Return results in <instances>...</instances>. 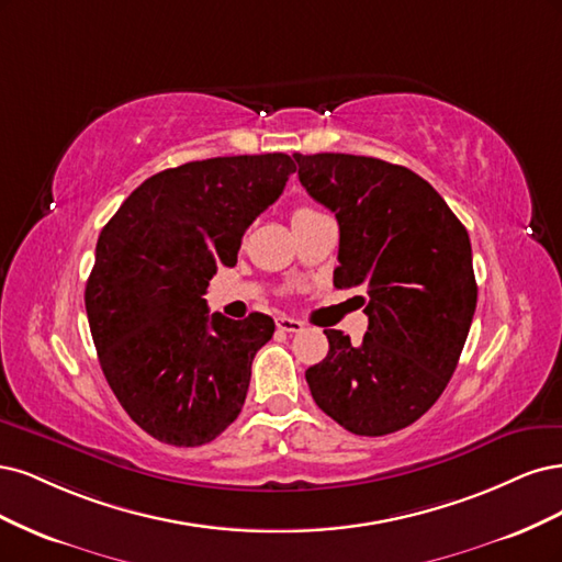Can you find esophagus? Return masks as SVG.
<instances>
[{"mask_svg": "<svg viewBox=\"0 0 562 562\" xmlns=\"http://www.w3.org/2000/svg\"><path fill=\"white\" fill-rule=\"evenodd\" d=\"M276 324H278L280 331H286V334H299V331H303V322H299V319H294V317H278Z\"/></svg>", "mask_w": 562, "mask_h": 562, "instance_id": "esophagus-1", "label": "esophagus"}]
</instances>
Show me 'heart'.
<instances>
[{
  "label": "heart",
  "instance_id": "obj_1",
  "mask_svg": "<svg viewBox=\"0 0 562 562\" xmlns=\"http://www.w3.org/2000/svg\"><path fill=\"white\" fill-rule=\"evenodd\" d=\"M307 214H315V210H311V207H296L294 214H292V220H299V216H307Z\"/></svg>",
  "mask_w": 562,
  "mask_h": 562
}]
</instances>
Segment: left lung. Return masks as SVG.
I'll return each mask as SVG.
<instances>
[{
    "mask_svg": "<svg viewBox=\"0 0 562 562\" xmlns=\"http://www.w3.org/2000/svg\"><path fill=\"white\" fill-rule=\"evenodd\" d=\"M299 179L340 228L338 289H361L369 331L324 329L329 352L305 371L315 404L359 437H383L446 390L476 311L472 243L420 175L352 154H294Z\"/></svg>",
    "mask_w": 562,
    "mask_h": 562,
    "instance_id": "obj_1",
    "label": "left lung"
}]
</instances>
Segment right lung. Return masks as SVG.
I'll return each mask as SVG.
<instances>
[{"label":"right lung","mask_w":562,"mask_h":562,"mask_svg":"<svg viewBox=\"0 0 562 562\" xmlns=\"http://www.w3.org/2000/svg\"><path fill=\"white\" fill-rule=\"evenodd\" d=\"M292 172L286 154L184 162L142 182L100 233L90 334L119 404L162 443L203 446L238 418L276 322L210 315L203 294Z\"/></svg>","instance_id":"add662e5"}]
</instances>
